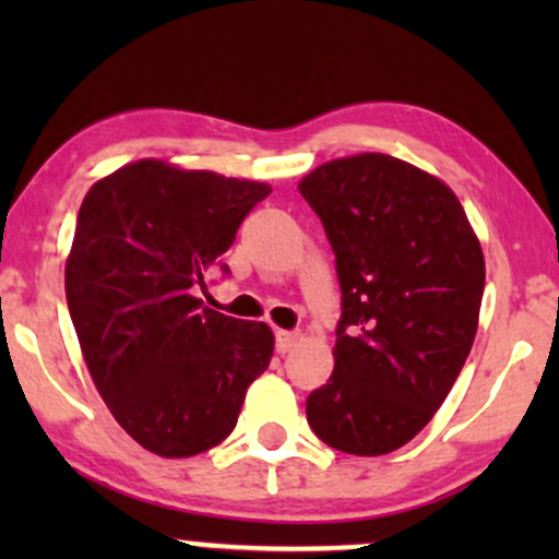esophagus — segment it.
Returning a JSON list of instances; mask_svg holds the SVG:
<instances>
[{
  "mask_svg": "<svg viewBox=\"0 0 559 559\" xmlns=\"http://www.w3.org/2000/svg\"><path fill=\"white\" fill-rule=\"evenodd\" d=\"M297 338H300V335L293 333V331H277V335H274V348H277L280 356H285L295 348Z\"/></svg>",
  "mask_w": 559,
  "mask_h": 559,
  "instance_id": "1",
  "label": "esophagus"
}]
</instances>
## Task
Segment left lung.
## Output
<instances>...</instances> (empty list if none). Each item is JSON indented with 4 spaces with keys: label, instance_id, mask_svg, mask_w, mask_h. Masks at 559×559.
<instances>
[{
    "label": "left lung",
    "instance_id": "1",
    "mask_svg": "<svg viewBox=\"0 0 559 559\" xmlns=\"http://www.w3.org/2000/svg\"><path fill=\"white\" fill-rule=\"evenodd\" d=\"M300 193L341 285L335 366L308 396V423L343 453H392L430 423L471 354L480 243L445 182L379 152L320 165Z\"/></svg>",
    "mask_w": 559,
    "mask_h": 559
}]
</instances>
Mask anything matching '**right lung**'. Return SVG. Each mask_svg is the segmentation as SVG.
Masks as SVG:
<instances>
[{"instance_id": "right-lung-1", "label": "right lung", "mask_w": 559, "mask_h": 559, "mask_svg": "<svg viewBox=\"0 0 559 559\" xmlns=\"http://www.w3.org/2000/svg\"><path fill=\"white\" fill-rule=\"evenodd\" d=\"M270 186L140 159L83 198L66 300L91 379L144 450L188 457L228 438L270 366V325L203 308L213 266L228 274L241 221Z\"/></svg>"}]
</instances>
